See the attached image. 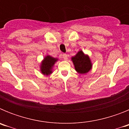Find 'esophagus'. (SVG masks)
Listing matches in <instances>:
<instances>
[{
    "mask_svg": "<svg viewBox=\"0 0 129 129\" xmlns=\"http://www.w3.org/2000/svg\"><path fill=\"white\" fill-rule=\"evenodd\" d=\"M62 58H63L64 60H67V59H68V55H67V54L63 53V54H62Z\"/></svg>",
    "mask_w": 129,
    "mask_h": 129,
    "instance_id": "obj_1",
    "label": "esophagus"
}]
</instances>
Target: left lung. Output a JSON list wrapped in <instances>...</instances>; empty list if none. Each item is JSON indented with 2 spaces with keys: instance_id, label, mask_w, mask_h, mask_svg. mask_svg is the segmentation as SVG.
I'll use <instances>...</instances> for the list:
<instances>
[{
  "instance_id": "8db88e82",
  "label": "left lung",
  "mask_w": 129,
  "mask_h": 129,
  "mask_svg": "<svg viewBox=\"0 0 129 129\" xmlns=\"http://www.w3.org/2000/svg\"><path fill=\"white\" fill-rule=\"evenodd\" d=\"M76 70L80 74L87 73L91 69L92 64L88 55H85L82 51H79L76 56L72 58Z\"/></svg>"
}]
</instances>
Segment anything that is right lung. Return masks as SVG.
Masks as SVG:
<instances>
[{"label":"right lung","instance_id":"add662e5","mask_svg":"<svg viewBox=\"0 0 129 129\" xmlns=\"http://www.w3.org/2000/svg\"><path fill=\"white\" fill-rule=\"evenodd\" d=\"M57 61V59L52 57L46 56L44 58L43 61L41 64V72L43 74L49 75L52 73V68L55 64V62Z\"/></svg>","mask_w":129,"mask_h":129}]
</instances>
